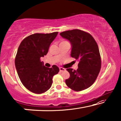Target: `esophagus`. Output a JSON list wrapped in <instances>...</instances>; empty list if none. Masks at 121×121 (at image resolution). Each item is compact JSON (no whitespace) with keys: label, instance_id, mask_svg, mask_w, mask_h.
I'll return each instance as SVG.
<instances>
[{"label":"esophagus","instance_id":"esophagus-1","mask_svg":"<svg viewBox=\"0 0 121 121\" xmlns=\"http://www.w3.org/2000/svg\"><path fill=\"white\" fill-rule=\"evenodd\" d=\"M65 69L63 68H62V67L59 68V71H60V72H64V71H65Z\"/></svg>","mask_w":121,"mask_h":121}]
</instances>
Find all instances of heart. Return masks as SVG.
<instances>
[{"mask_svg":"<svg viewBox=\"0 0 121 121\" xmlns=\"http://www.w3.org/2000/svg\"><path fill=\"white\" fill-rule=\"evenodd\" d=\"M64 42H67V41H62V42H60V43H64Z\"/></svg>","mask_w":121,"mask_h":121,"instance_id":"b5f03b06","label":"heart"}]
</instances>
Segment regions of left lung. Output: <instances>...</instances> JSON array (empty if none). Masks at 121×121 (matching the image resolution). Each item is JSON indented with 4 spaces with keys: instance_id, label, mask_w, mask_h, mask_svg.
I'll return each mask as SVG.
<instances>
[{
    "instance_id": "8db88e82",
    "label": "left lung",
    "mask_w": 121,
    "mask_h": 121,
    "mask_svg": "<svg viewBox=\"0 0 121 121\" xmlns=\"http://www.w3.org/2000/svg\"><path fill=\"white\" fill-rule=\"evenodd\" d=\"M72 45L70 56L79 61L78 68H68L70 74L65 83L76 91L85 90L91 86L100 71L101 61L97 44L89 33L80 30H72L60 33Z\"/></svg>"
}]
</instances>
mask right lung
Instances as JSON below:
<instances>
[{
	"label": "right lung",
	"instance_id": "obj_1",
	"mask_svg": "<svg viewBox=\"0 0 121 121\" xmlns=\"http://www.w3.org/2000/svg\"><path fill=\"white\" fill-rule=\"evenodd\" d=\"M58 32L35 34L23 39L18 48L15 64L21 82L30 91L42 94L49 89L52 78L59 72L58 67H46L40 58L47 54L49 46Z\"/></svg>",
	"mask_w": 121,
	"mask_h": 121
}]
</instances>
